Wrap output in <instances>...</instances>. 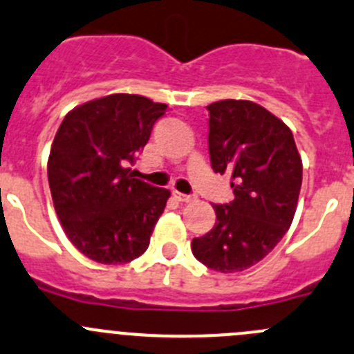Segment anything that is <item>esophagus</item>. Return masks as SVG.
Here are the masks:
<instances>
[{"mask_svg": "<svg viewBox=\"0 0 354 354\" xmlns=\"http://www.w3.org/2000/svg\"><path fill=\"white\" fill-rule=\"evenodd\" d=\"M174 198L180 202H194L197 197H195V195H187V194H180V192H174Z\"/></svg>", "mask_w": 354, "mask_h": 354, "instance_id": "1", "label": "esophagus"}]
</instances>
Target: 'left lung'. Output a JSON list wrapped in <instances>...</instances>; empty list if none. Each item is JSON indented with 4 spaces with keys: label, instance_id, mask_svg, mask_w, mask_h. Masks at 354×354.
<instances>
[{
    "label": "left lung",
    "instance_id": "8db88e82",
    "mask_svg": "<svg viewBox=\"0 0 354 354\" xmlns=\"http://www.w3.org/2000/svg\"><path fill=\"white\" fill-rule=\"evenodd\" d=\"M207 111L211 166L230 174L235 198L214 204L216 225L192 240V252L214 272H243L268 256L289 230L303 162L292 131L261 105L221 100Z\"/></svg>",
    "mask_w": 354,
    "mask_h": 354
}]
</instances>
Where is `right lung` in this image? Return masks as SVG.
Instances as JSON below:
<instances>
[{
	"mask_svg": "<svg viewBox=\"0 0 354 354\" xmlns=\"http://www.w3.org/2000/svg\"><path fill=\"white\" fill-rule=\"evenodd\" d=\"M167 105L140 95H109L65 115L48 159V181L68 240L102 264H124L147 250L169 190L131 167Z\"/></svg>",
	"mask_w": 354,
	"mask_h": 354,
	"instance_id": "add662e5",
	"label": "right lung"
}]
</instances>
